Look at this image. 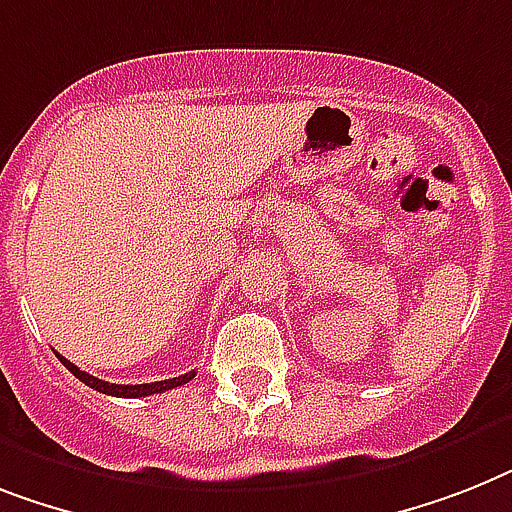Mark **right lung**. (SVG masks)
Wrapping results in <instances>:
<instances>
[{
  "mask_svg": "<svg viewBox=\"0 0 512 512\" xmlns=\"http://www.w3.org/2000/svg\"><path fill=\"white\" fill-rule=\"evenodd\" d=\"M57 358L65 363L70 374L80 379L83 384H88L91 390L96 392H104V395H114V398H146V395H159V392H167V390H175L180 384L190 382V379L196 377V371H188L183 377H175V379H164V382H149V384H112V382H104V379H96L86 371H80L75 363H70L67 358H62L57 353Z\"/></svg>",
  "mask_w": 512,
  "mask_h": 512,
  "instance_id": "add662e5",
  "label": "right lung"
}]
</instances>
